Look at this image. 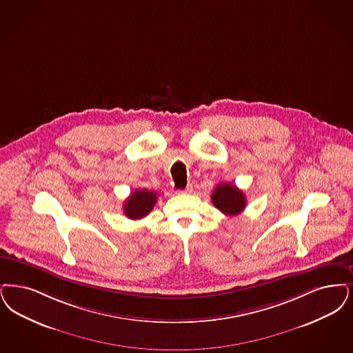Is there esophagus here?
<instances>
[{
  "label": "esophagus",
  "mask_w": 353,
  "mask_h": 353,
  "mask_svg": "<svg viewBox=\"0 0 353 353\" xmlns=\"http://www.w3.org/2000/svg\"><path fill=\"white\" fill-rule=\"evenodd\" d=\"M192 192H193V185H192V183H188V185H186V188L183 189L181 193H185V194H190Z\"/></svg>",
  "instance_id": "esophagus-1"
}]
</instances>
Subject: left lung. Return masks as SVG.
<instances>
[{
	"instance_id": "1",
	"label": "left lung",
	"mask_w": 353,
	"mask_h": 353,
	"mask_svg": "<svg viewBox=\"0 0 353 353\" xmlns=\"http://www.w3.org/2000/svg\"><path fill=\"white\" fill-rule=\"evenodd\" d=\"M214 206L225 215H238L245 209V196L235 185L221 183L216 185L212 194Z\"/></svg>"
}]
</instances>
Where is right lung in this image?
<instances>
[{
  "instance_id": "obj_1",
  "label": "right lung",
  "mask_w": 353,
  "mask_h": 353,
  "mask_svg": "<svg viewBox=\"0 0 353 353\" xmlns=\"http://www.w3.org/2000/svg\"><path fill=\"white\" fill-rule=\"evenodd\" d=\"M156 202H157V193L155 192L148 189L135 190L125 201L123 212L130 219H134V221L141 219L151 212Z\"/></svg>"
}]
</instances>
